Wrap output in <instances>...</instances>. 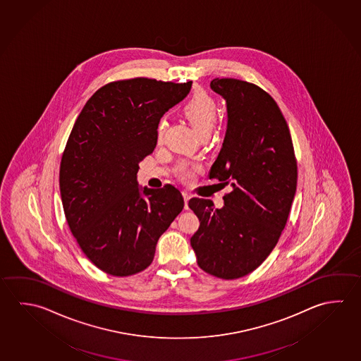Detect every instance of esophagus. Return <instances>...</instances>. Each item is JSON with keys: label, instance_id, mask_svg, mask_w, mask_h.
Instances as JSON below:
<instances>
[{"label": "esophagus", "instance_id": "obj_1", "mask_svg": "<svg viewBox=\"0 0 361 361\" xmlns=\"http://www.w3.org/2000/svg\"><path fill=\"white\" fill-rule=\"evenodd\" d=\"M183 202H185V209L189 208V205H188V202H189L190 197H191V195L190 194H188V192H183Z\"/></svg>", "mask_w": 361, "mask_h": 361}]
</instances>
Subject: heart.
<instances>
[{"label": "heart", "mask_w": 361, "mask_h": 361, "mask_svg": "<svg viewBox=\"0 0 361 361\" xmlns=\"http://www.w3.org/2000/svg\"><path fill=\"white\" fill-rule=\"evenodd\" d=\"M183 115L191 126L195 128L196 132L202 137H208L212 129L214 128L215 121L218 118V105L212 96L205 91H196L194 95L190 97L189 102L185 104L183 109ZM166 121L161 119L156 127V140L161 142L165 133ZM199 166L181 164L176 169L178 178L183 181H190L195 178L199 172Z\"/></svg>", "instance_id": "heart-1"}]
</instances>
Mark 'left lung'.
<instances>
[{
  "instance_id": "8db88e82",
  "label": "left lung",
  "mask_w": 361,
  "mask_h": 361,
  "mask_svg": "<svg viewBox=\"0 0 361 361\" xmlns=\"http://www.w3.org/2000/svg\"><path fill=\"white\" fill-rule=\"evenodd\" d=\"M212 90L227 102V132L209 178L232 191L224 207L192 197L200 221L190 243L199 267L216 278L256 270L276 246L297 190V159L278 104L255 83L214 78Z\"/></svg>"
}]
</instances>
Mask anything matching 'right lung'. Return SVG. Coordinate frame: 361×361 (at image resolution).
<instances>
[{"label":"right lung","mask_w":361,"mask_h":361,"mask_svg":"<svg viewBox=\"0 0 361 361\" xmlns=\"http://www.w3.org/2000/svg\"><path fill=\"white\" fill-rule=\"evenodd\" d=\"M191 83L146 77L108 83L90 97L72 128L61 159V197L78 246L102 271H143L183 210L175 186L140 190L137 172L157 145V123L188 96Z\"/></svg>","instance_id":"1"}]
</instances>
